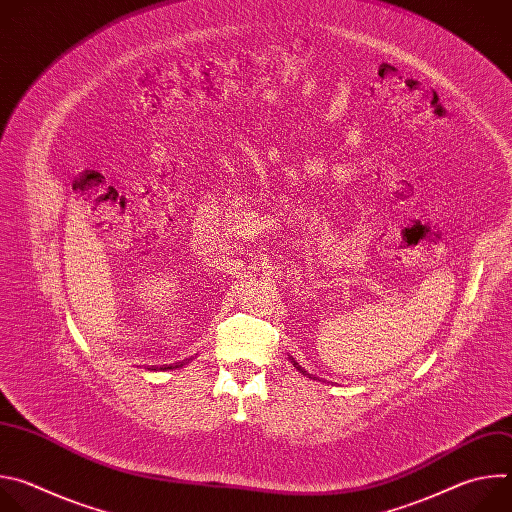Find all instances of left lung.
Returning a JSON list of instances; mask_svg holds the SVG:
<instances>
[{
    "instance_id": "8db88e82",
    "label": "left lung",
    "mask_w": 512,
    "mask_h": 512,
    "mask_svg": "<svg viewBox=\"0 0 512 512\" xmlns=\"http://www.w3.org/2000/svg\"><path fill=\"white\" fill-rule=\"evenodd\" d=\"M294 364H296V362H294ZM298 369H300V367H298Z\"/></svg>"
}]
</instances>
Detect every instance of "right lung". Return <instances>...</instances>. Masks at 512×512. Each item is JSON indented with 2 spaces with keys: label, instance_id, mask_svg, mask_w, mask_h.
I'll list each match as a JSON object with an SVG mask.
<instances>
[{
  "label": "right lung",
  "instance_id": "1",
  "mask_svg": "<svg viewBox=\"0 0 512 512\" xmlns=\"http://www.w3.org/2000/svg\"><path fill=\"white\" fill-rule=\"evenodd\" d=\"M178 367H182V362H176L174 367H172V364H170V367H160V369H178Z\"/></svg>",
  "mask_w": 512,
  "mask_h": 512
}]
</instances>
